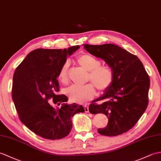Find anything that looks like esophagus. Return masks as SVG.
Masks as SVG:
<instances>
[{
    "mask_svg": "<svg viewBox=\"0 0 161 161\" xmlns=\"http://www.w3.org/2000/svg\"><path fill=\"white\" fill-rule=\"evenodd\" d=\"M84 110L86 113H89V108H88V105H87V104H86V105L84 106Z\"/></svg>",
    "mask_w": 161,
    "mask_h": 161,
    "instance_id": "1",
    "label": "esophagus"
}]
</instances>
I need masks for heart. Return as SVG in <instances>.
<instances>
[{
  "mask_svg": "<svg viewBox=\"0 0 161 161\" xmlns=\"http://www.w3.org/2000/svg\"><path fill=\"white\" fill-rule=\"evenodd\" d=\"M76 62L82 69L88 71V84L84 86L70 87L66 90V95L70 102L83 103L92 99L95 95V88L100 92L106 91L113 84L114 77V70L109 65H100L98 59L88 53H81L76 58ZM69 62L66 61L61 66L58 73V79L64 84L69 83Z\"/></svg>",
  "mask_w": 161,
  "mask_h": 161,
  "instance_id": "heart-1",
  "label": "heart"
}]
</instances>
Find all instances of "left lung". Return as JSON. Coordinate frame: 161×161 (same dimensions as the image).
<instances>
[{"mask_svg":"<svg viewBox=\"0 0 161 161\" xmlns=\"http://www.w3.org/2000/svg\"><path fill=\"white\" fill-rule=\"evenodd\" d=\"M88 53L102 58L114 70L113 84L102 96L89 106L91 114L103 113L108 125L99 128L104 136H117L133 128L148 105L150 81L136 55L113 44H84Z\"/></svg>","mask_w":161,"mask_h":161,"instance_id":"1","label":"left lung"}]
</instances>
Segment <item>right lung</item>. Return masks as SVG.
I'll use <instances>...</instances> for the list:
<instances>
[{
	"label": "right lung",
	"instance_id": "1",
	"mask_svg": "<svg viewBox=\"0 0 161 161\" xmlns=\"http://www.w3.org/2000/svg\"><path fill=\"white\" fill-rule=\"evenodd\" d=\"M80 46L68 49L38 48L27 55L15 70L12 99L20 120L33 132L44 139H60L72 129L74 114L84 113L81 105L67 104L68 97L58 95L59 70L69 55ZM53 99L52 103L47 102ZM51 103L62 104L55 108Z\"/></svg>",
	"mask_w": 161,
	"mask_h": 161
}]
</instances>
